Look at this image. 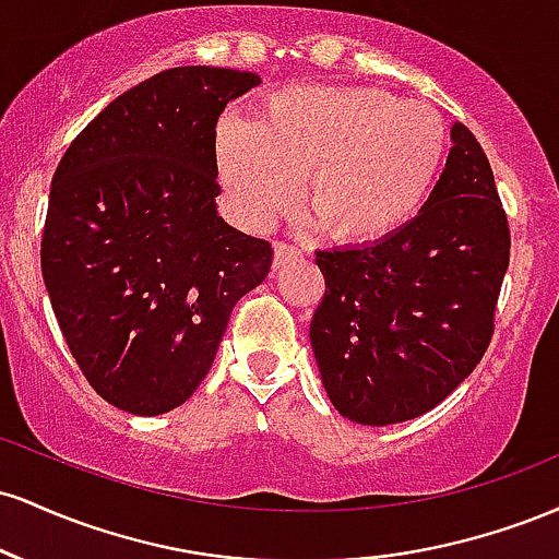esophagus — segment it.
Returning a JSON list of instances; mask_svg holds the SVG:
<instances>
[{
	"label": "esophagus",
	"mask_w": 559,
	"mask_h": 559,
	"mask_svg": "<svg viewBox=\"0 0 559 559\" xmlns=\"http://www.w3.org/2000/svg\"><path fill=\"white\" fill-rule=\"evenodd\" d=\"M299 258H301V252H299V249L288 247V243H275L273 267H275V271H278V267H284L286 262H292V260H299Z\"/></svg>",
	"instance_id": "34e87169"
}]
</instances>
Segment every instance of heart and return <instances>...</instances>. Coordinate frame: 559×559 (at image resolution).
I'll list each match as a JSON object with an SVG mask.
<instances>
[{"label":"heart","mask_w":559,"mask_h":559,"mask_svg":"<svg viewBox=\"0 0 559 559\" xmlns=\"http://www.w3.org/2000/svg\"><path fill=\"white\" fill-rule=\"evenodd\" d=\"M447 128L431 107L378 88L292 86L254 123L215 131V170L243 226L262 228L301 202L333 239L373 243L407 226L431 194Z\"/></svg>","instance_id":"b5f03b06"}]
</instances>
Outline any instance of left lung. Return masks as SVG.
<instances>
[{"label":"left lung","mask_w":559,"mask_h":559,"mask_svg":"<svg viewBox=\"0 0 559 559\" xmlns=\"http://www.w3.org/2000/svg\"><path fill=\"white\" fill-rule=\"evenodd\" d=\"M420 213L386 239L323 249L310 323L325 394L346 420L394 426L447 400L484 357L510 265V228L463 123Z\"/></svg>","instance_id":"left-lung-1"}]
</instances>
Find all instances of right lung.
<instances>
[{
  "mask_svg": "<svg viewBox=\"0 0 559 559\" xmlns=\"http://www.w3.org/2000/svg\"><path fill=\"white\" fill-rule=\"evenodd\" d=\"M260 75L170 68L112 99L49 191L41 275L96 394L152 418L194 394L273 249L217 215L215 126Z\"/></svg>",
  "mask_w": 559,
  "mask_h": 559,
  "instance_id": "right-lung-1",
  "label": "right lung"
}]
</instances>
